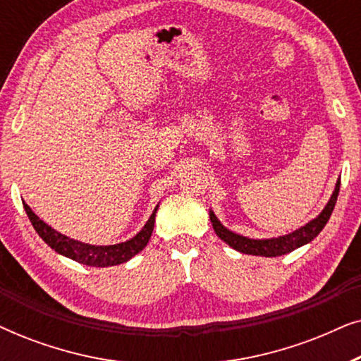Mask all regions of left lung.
<instances>
[{
	"mask_svg": "<svg viewBox=\"0 0 361 361\" xmlns=\"http://www.w3.org/2000/svg\"><path fill=\"white\" fill-rule=\"evenodd\" d=\"M338 190H340V179L335 184L334 194L330 195V199L327 202V205L324 207V210L320 214L307 221L304 226L294 230L293 233L283 235V236H276V238H261V240H255V238H248V236L238 235L235 231H231L226 228V226L221 225V221L216 219V215L214 214V210L210 209V221L212 226H214L216 236L221 241H225L226 245L231 246V248L240 251V253L245 255H255V256H266V258H274V256H281V255H288L290 251H294L295 248H300V246L307 245L312 241L315 236H317L327 221L332 215L335 202H337L338 197Z\"/></svg>",
	"mask_w": 361,
	"mask_h": 361,
	"instance_id": "1",
	"label": "left lung"
}]
</instances>
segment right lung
Segmentation results:
<instances>
[{"mask_svg": "<svg viewBox=\"0 0 361 361\" xmlns=\"http://www.w3.org/2000/svg\"><path fill=\"white\" fill-rule=\"evenodd\" d=\"M24 210L31 220L34 230L37 231V235L51 246L54 251H57L59 255L71 258L80 264L87 266H95V268H106V266H116L121 263L130 261L133 256H136L140 251L145 250V246L149 241L152 230H154V221H156V212L159 204L156 205V209L152 210L149 220L146 221V225L137 231V233L128 241L118 245H88L83 241L68 238V236L59 233L57 230H54L52 226H49L46 221H42L39 216L34 214L26 202H23Z\"/></svg>", "mask_w": 361, "mask_h": 361, "instance_id": "1", "label": "right lung"}]
</instances>
